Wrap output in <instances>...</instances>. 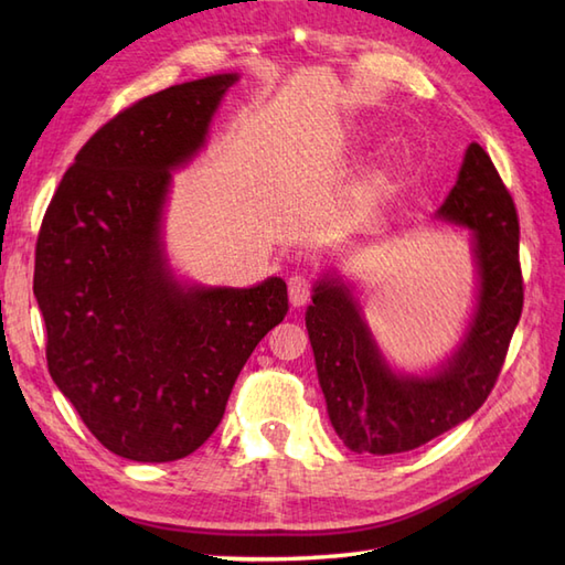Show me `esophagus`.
<instances>
[{"mask_svg":"<svg viewBox=\"0 0 565 565\" xmlns=\"http://www.w3.org/2000/svg\"><path fill=\"white\" fill-rule=\"evenodd\" d=\"M310 294H313V279H310L308 274L296 271L289 276V298H291V306H303Z\"/></svg>","mask_w":565,"mask_h":565,"instance_id":"34e87169","label":"esophagus"}]
</instances>
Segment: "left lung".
Here are the masks:
<instances>
[{"label": "left lung", "mask_w": 565, "mask_h": 565, "mask_svg": "<svg viewBox=\"0 0 565 565\" xmlns=\"http://www.w3.org/2000/svg\"><path fill=\"white\" fill-rule=\"evenodd\" d=\"M473 235L481 276L476 316L439 374L398 376L383 362L350 291L320 281L306 328L330 423L356 454H403L471 417L493 391L524 303L520 218L490 154L471 142L459 182L437 211Z\"/></svg>", "instance_id": "1"}]
</instances>
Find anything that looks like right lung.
<instances>
[{
    "instance_id": "1",
    "label": "right lung",
    "mask_w": 565,
    "mask_h": 565,
    "mask_svg": "<svg viewBox=\"0 0 565 565\" xmlns=\"http://www.w3.org/2000/svg\"><path fill=\"white\" fill-rule=\"evenodd\" d=\"M235 79L174 84L118 111L60 179L35 239L47 371L92 435L130 461L196 451L249 354L289 313L276 276L252 289H182L164 269L170 170L203 146Z\"/></svg>"
}]
</instances>
